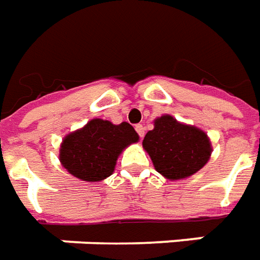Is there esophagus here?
I'll return each instance as SVG.
<instances>
[{
  "label": "esophagus",
  "instance_id": "34e87169",
  "mask_svg": "<svg viewBox=\"0 0 260 260\" xmlns=\"http://www.w3.org/2000/svg\"><path fill=\"white\" fill-rule=\"evenodd\" d=\"M135 129H136V132H138V135L141 136V138H143V136H145V126H143V125L142 124L135 125Z\"/></svg>",
  "mask_w": 260,
  "mask_h": 260
}]
</instances>
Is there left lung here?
Instances as JSON below:
<instances>
[{
    "instance_id": "1",
    "label": "left lung",
    "mask_w": 260,
    "mask_h": 260,
    "mask_svg": "<svg viewBox=\"0 0 260 260\" xmlns=\"http://www.w3.org/2000/svg\"><path fill=\"white\" fill-rule=\"evenodd\" d=\"M143 147L154 169L169 180L195 174L212 154L210 141L203 131L180 124L171 115L154 121V129L146 134Z\"/></svg>"
}]
</instances>
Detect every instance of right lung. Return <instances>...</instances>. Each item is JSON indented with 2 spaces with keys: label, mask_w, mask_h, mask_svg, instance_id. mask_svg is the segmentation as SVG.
I'll list each match as a JSON object with an SVG mask.
<instances>
[{
  "label": "right lung",
  "mask_w": 260,
  "mask_h": 260,
  "mask_svg": "<svg viewBox=\"0 0 260 260\" xmlns=\"http://www.w3.org/2000/svg\"><path fill=\"white\" fill-rule=\"evenodd\" d=\"M138 139L128 122L114 125L104 119H91L62 141L59 160L79 180L102 181L113 174L119 153Z\"/></svg>",
  "instance_id": "obj_1"
}]
</instances>
